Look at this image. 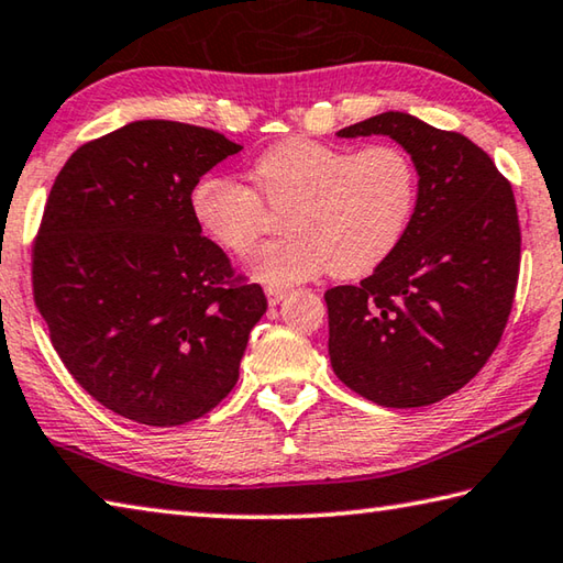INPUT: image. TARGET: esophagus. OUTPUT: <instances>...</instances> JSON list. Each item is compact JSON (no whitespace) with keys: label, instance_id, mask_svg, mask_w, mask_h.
<instances>
[{"label":"esophagus","instance_id":"obj_1","mask_svg":"<svg viewBox=\"0 0 563 563\" xmlns=\"http://www.w3.org/2000/svg\"><path fill=\"white\" fill-rule=\"evenodd\" d=\"M285 295H288V290L285 288H265V298H268L271 305H278Z\"/></svg>","mask_w":563,"mask_h":563}]
</instances>
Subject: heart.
<instances>
[{"instance_id":"1","label":"heart","mask_w":563,"mask_h":563,"mask_svg":"<svg viewBox=\"0 0 563 563\" xmlns=\"http://www.w3.org/2000/svg\"><path fill=\"white\" fill-rule=\"evenodd\" d=\"M255 194L207 175L191 189V213L231 253H249L265 221L263 201L283 213L285 236L255 251L246 271L265 285H290L322 271L356 278L401 243L411 223L418 172L398 145L356 150L292 137L265 150L251 169Z\"/></svg>"}]
</instances>
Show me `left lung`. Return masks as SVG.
Returning a JSON list of instances; mask_svg holds the SVG:
<instances>
[{
  "instance_id": "1",
  "label": "left lung",
  "mask_w": 563,
  "mask_h": 563,
  "mask_svg": "<svg viewBox=\"0 0 563 563\" xmlns=\"http://www.w3.org/2000/svg\"><path fill=\"white\" fill-rule=\"evenodd\" d=\"M369 135L411 155L418 197L401 243L369 278L324 292L330 362L374 404L431 406L473 379L505 332L522 246L515 194L460 132L396 110L336 132Z\"/></svg>"
}]
</instances>
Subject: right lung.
Wrapping results in <instances>:
<instances>
[{"label":"right lung","mask_w":563,"mask_h":563,"mask_svg":"<svg viewBox=\"0 0 563 563\" xmlns=\"http://www.w3.org/2000/svg\"><path fill=\"white\" fill-rule=\"evenodd\" d=\"M243 147L207 128L137 120L78 147L34 243V300L74 379L135 423L209 413L239 382L268 310L201 236L191 189Z\"/></svg>","instance_id":"obj_1"}]
</instances>
